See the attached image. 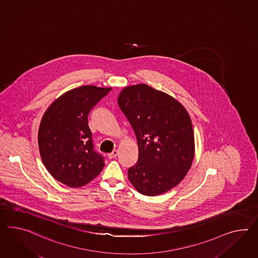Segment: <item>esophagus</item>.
Instances as JSON below:
<instances>
[{
  "label": "esophagus",
  "instance_id": "1",
  "mask_svg": "<svg viewBox=\"0 0 258 258\" xmlns=\"http://www.w3.org/2000/svg\"><path fill=\"white\" fill-rule=\"evenodd\" d=\"M118 153H119V152H118V151H117V150H114V151H113L112 152L108 153V155H107V156H108V158H115V157H116V156L118 155Z\"/></svg>",
  "mask_w": 258,
  "mask_h": 258
}]
</instances>
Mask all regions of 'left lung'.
Here are the masks:
<instances>
[{"instance_id": "1", "label": "left lung", "mask_w": 258, "mask_h": 258, "mask_svg": "<svg viewBox=\"0 0 258 258\" xmlns=\"http://www.w3.org/2000/svg\"><path fill=\"white\" fill-rule=\"evenodd\" d=\"M118 104L137 137L139 160L128 178L142 195L169 191L184 178L195 153L189 114L170 95L146 84L126 87Z\"/></svg>"}]
</instances>
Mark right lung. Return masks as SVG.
I'll use <instances>...</instances> for the list:
<instances>
[{
    "label": "right lung",
    "mask_w": 258,
    "mask_h": 258,
    "mask_svg": "<svg viewBox=\"0 0 258 258\" xmlns=\"http://www.w3.org/2000/svg\"><path fill=\"white\" fill-rule=\"evenodd\" d=\"M111 88L81 86L55 100L44 114L38 131L43 164L53 178L78 188L97 177L105 158L94 151L88 116Z\"/></svg>",
    "instance_id": "1"
}]
</instances>
